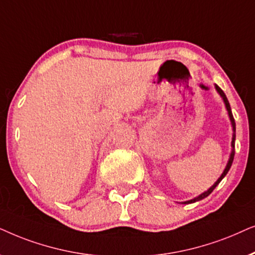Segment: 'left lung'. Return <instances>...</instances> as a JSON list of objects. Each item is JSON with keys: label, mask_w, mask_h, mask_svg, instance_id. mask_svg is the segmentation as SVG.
<instances>
[{"label": "left lung", "mask_w": 255, "mask_h": 255, "mask_svg": "<svg viewBox=\"0 0 255 255\" xmlns=\"http://www.w3.org/2000/svg\"><path fill=\"white\" fill-rule=\"evenodd\" d=\"M215 87H216V91H217V92H218L219 96L222 97V99H223V101H224V104H225L226 111H227V113H229V118H230L231 125H232V130H233V135H232V142H231V147H232V149H231L230 158H229V161H227V164H226L225 169H224L223 174L220 175V177H219L218 179H217L215 184H213V185L211 186V188H210V189L208 190V191L203 192L202 195H199L198 197H196V198H193V199H190V201H186V202H183V204H190V203H195V202L202 201V199H204L205 197H208V196L210 195V193H211V192L213 191V190H215L216 186L218 185L220 182H222V179H223L224 177H225L227 172H229L230 168H231V165H232L233 158H234V142H236V122H234V119H233V115H232V111H231L230 103H229V100H227V98H226V96H225V93L223 92V90H222V88H220V87L218 86V85H215Z\"/></svg>", "instance_id": "obj_1"}]
</instances>
